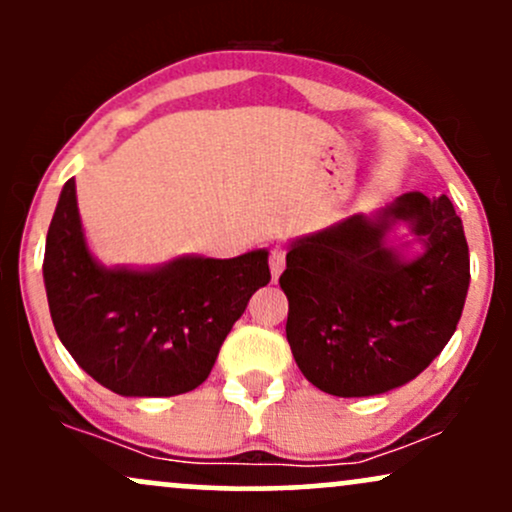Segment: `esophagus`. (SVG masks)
<instances>
[{
  "mask_svg": "<svg viewBox=\"0 0 512 512\" xmlns=\"http://www.w3.org/2000/svg\"><path fill=\"white\" fill-rule=\"evenodd\" d=\"M284 267H286V252L276 245V248H272V252H269V269H272L274 279H279L281 272H284Z\"/></svg>",
  "mask_w": 512,
  "mask_h": 512,
  "instance_id": "esophagus-1",
  "label": "esophagus"
}]
</instances>
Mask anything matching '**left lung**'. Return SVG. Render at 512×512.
<instances>
[{"instance_id":"left-lung-1","label":"left lung","mask_w":512,"mask_h":512,"mask_svg":"<svg viewBox=\"0 0 512 512\" xmlns=\"http://www.w3.org/2000/svg\"><path fill=\"white\" fill-rule=\"evenodd\" d=\"M407 222L424 253L389 238ZM279 284L289 339L305 378L327 395L370 397L407 385L457 330L469 289L462 219L445 195L407 192L296 238Z\"/></svg>"}]
</instances>
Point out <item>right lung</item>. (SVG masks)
I'll use <instances>...</instances> for the list:
<instances>
[{
    "label": "right lung",
    "mask_w": 512,
    "mask_h": 512,
    "mask_svg": "<svg viewBox=\"0 0 512 512\" xmlns=\"http://www.w3.org/2000/svg\"><path fill=\"white\" fill-rule=\"evenodd\" d=\"M267 257L252 250L231 260L185 255L149 269L105 267L86 245L72 178L45 240L52 325L74 361L115 395H182L209 378L250 296L269 284Z\"/></svg>",
    "instance_id": "obj_1"
}]
</instances>
